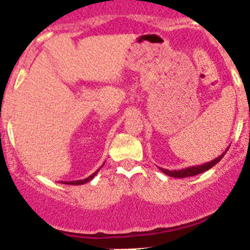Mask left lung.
I'll list each match as a JSON object with an SVG mask.
<instances>
[{"mask_svg":"<svg viewBox=\"0 0 250 250\" xmlns=\"http://www.w3.org/2000/svg\"><path fill=\"white\" fill-rule=\"evenodd\" d=\"M228 149H229V146L227 147V150H225V151L223 152L220 156L215 158L214 160L209 161V163H205V164L198 165V167H185V169H182V170H167V169H163V167H161L160 170L164 174H167V175H169V176H173V178H188V176L198 175V174L204 173V171H207V170L211 169V167H213L215 164H218V163L222 160L223 156L227 154Z\"/></svg>","mask_w":250,"mask_h":250,"instance_id":"8db88e82","label":"left lung"}]
</instances>
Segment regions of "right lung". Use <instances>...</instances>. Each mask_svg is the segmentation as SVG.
Instances as JSON below:
<instances>
[{
	"instance_id": "1",
	"label": "right lung",
	"mask_w": 250,
	"mask_h": 250,
	"mask_svg": "<svg viewBox=\"0 0 250 250\" xmlns=\"http://www.w3.org/2000/svg\"><path fill=\"white\" fill-rule=\"evenodd\" d=\"M101 169V167H100ZM100 169H98L96 170V171H95L94 174H91V175L90 176H87V178L86 179H83V180H75V182H68V183H62V184H68V185H81V184H85V183H89L90 180H92V179H94V176L96 175V174H98V171Z\"/></svg>"
}]
</instances>
